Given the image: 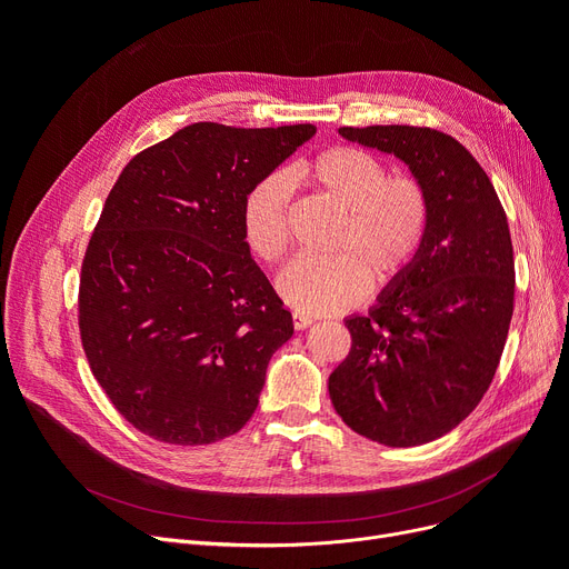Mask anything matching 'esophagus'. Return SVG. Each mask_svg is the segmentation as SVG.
<instances>
[{
  "label": "esophagus",
  "instance_id": "34e87169",
  "mask_svg": "<svg viewBox=\"0 0 569 569\" xmlns=\"http://www.w3.org/2000/svg\"><path fill=\"white\" fill-rule=\"evenodd\" d=\"M292 325H295V330H307V327H311L313 325V318H309V316H305V313H292Z\"/></svg>",
  "mask_w": 569,
  "mask_h": 569
}]
</instances>
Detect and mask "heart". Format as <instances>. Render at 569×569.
I'll return each instance as SVG.
<instances>
[{
  "label": "heart",
  "mask_w": 569,
  "mask_h": 569,
  "mask_svg": "<svg viewBox=\"0 0 569 569\" xmlns=\"http://www.w3.org/2000/svg\"><path fill=\"white\" fill-rule=\"evenodd\" d=\"M292 177L316 187L343 212L332 258L300 256L277 277L281 300L302 313H341L365 300L369 277L385 286L420 253L429 228V193L420 179L397 172L360 147L335 144L290 172L274 170L242 202V237L262 262H277L290 244Z\"/></svg>",
  "instance_id": "heart-1"
}]
</instances>
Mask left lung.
<instances>
[{"instance_id": "1", "label": "left lung", "mask_w": 569, "mask_h": 569, "mask_svg": "<svg viewBox=\"0 0 569 569\" xmlns=\"http://www.w3.org/2000/svg\"><path fill=\"white\" fill-rule=\"evenodd\" d=\"M346 140L401 159L429 193L425 244L350 316L352 346L330 376L341 420L387 447L431 442L461 425L493 380L515 311V251L489 174L427 127H341Z\"/></svg>"}]
</instances>
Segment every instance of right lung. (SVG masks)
I'll list each match as a JSON object with an SVG mask.
<instances>
[{
    "label": "right lung",
    "mask_w": 569,
    "mask_h": 569,
    "mask_svg": "<svg viewBox=\"0 0 569 569\" xmlns=\"http://www.w3.org/2000/svg\"><path fill=\"white\" fill-rule=\"evenodd\" d=\"M313 124L198 122L142 149L89 239L78 325L89 369L127 422L209 445L258 408L292 316L242 237V202Z\"/></svg>",
    "instance_id": "1"
}]
</instances>
